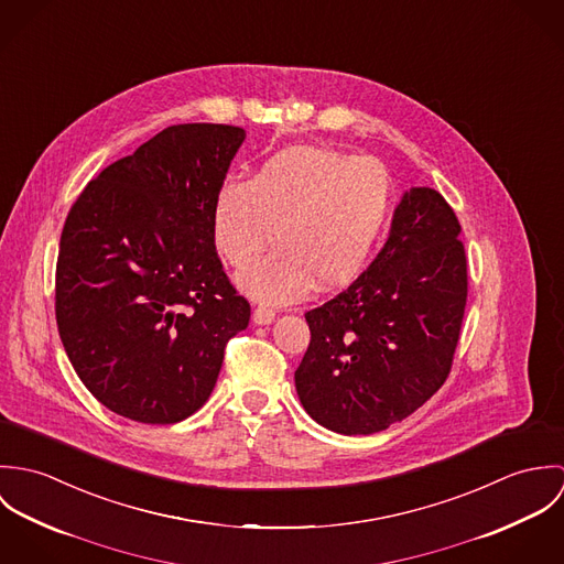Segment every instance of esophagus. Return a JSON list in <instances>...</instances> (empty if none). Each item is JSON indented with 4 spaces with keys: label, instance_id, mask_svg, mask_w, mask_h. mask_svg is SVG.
Masks as SVG:
<instances>
[{
    "label": "esophagus",
    "instance_id": "esophagus-1",
    "mask_svg": "<svg viewBox=\"0 0 564 564\" xmlns=\"http://www.w3.org/2000/svg\"><path fill=\"white\" fill-rule=\"evenodd\" d=\"M273 319H275V313L271 308H267V306H256L253 308V323L269 325Z\"/></svg>",
    "mask_w": 564,
    "mask_h": 564
}]
</instances>
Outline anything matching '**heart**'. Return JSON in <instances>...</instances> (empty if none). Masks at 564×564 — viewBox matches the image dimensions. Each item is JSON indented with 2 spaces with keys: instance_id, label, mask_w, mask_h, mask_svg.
<instances>
[{
  "instance_id": "heart-1",
  "label": "heart",
  "mask_w": 564,
  "mask_h": 564,
  "mask_svg": "<svg viewBox=\"0 0 564 564\" xmlns=\"http://www.w3.org/2000/svg\"><path fill=\"white\" fill-rule=\"evenodd\" d=\"M395 186L376 159L300 145L262 162L253 180L230 175L217 191L213 241L239 275V289L267 304H286L356 280L389 224Z\"/></svg>"
}]
</instances>
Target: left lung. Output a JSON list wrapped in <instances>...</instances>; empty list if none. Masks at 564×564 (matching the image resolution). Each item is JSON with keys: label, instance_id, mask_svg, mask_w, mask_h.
I'll use <instances>...</instances> for the list:
<instances>
[{"label": "left lung", "instance_id": "obj_1", "mask_svg": "<svg viewBox=\"0 0 564 564\" xmlns=\"http://www.w3.org/2000/svg\"><path fill=\"white\" fill-rule=\"evenodd\" d=\"M467 304L460 224L427 186L403 191L389 239L343 293L306 313L304 410L338 434L402 421L445 382Z\"/></svg>", "mask_w": 564, "mask_h": 564}]
</instances>
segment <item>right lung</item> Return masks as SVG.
I'll list each match as a JSON object with an SVG mask.
<instances>
[{"label":"right lung","mask_w":564,"mask_h":564,"mask_svg":"<svg viewBox=\"0 0 564 564\" xmlns=\"http://www.w3.org/2000/svg\"><path fill=\"white\" fill-rule=\"evenodd\" d=\"M245 130L171 126L86 184L63 228L56 322L97 402L152 425L210 398L247 327L213 241V208Z\"/></svg>","instance_id":"right-lung-1"}]
</instances>
